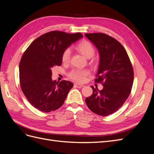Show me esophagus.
<instances>
[{"mask_svg": "<svg viewBox=\"0 0 154 154\" xmlns=\"http://www.w3.org/2000/svg\"><path fill=\"white\" fill-rule=\"evenodd\" d=\"M74 86L75 87H77V88H82L83 87H84V85H83L79 84V83H74Z\"/></svg>", "mask_w": 154, "mask_h": 154, "instance_id": "obj_1", "label": "esophagus"}]
</instances>
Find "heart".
I'll return each instance as SVG.
<instances>
[{
  "label": "heart",
  "mask_w": 154,
  "mask_h": 154,
  "mask_svg": "<svg viewBox=\"0 0 154 154\" xmlns=\"http://www.w3.org/2000/svg\"><path fill=\"white\" fill-rule=\"evenodd\" d=\"M76 50L82 54L86 58H91L95 53V48L91 42L88 40H82L76 45ZM71 57V51L67 48L63 51L62 55V60L63 62H69ZM89 71L87 69H74L69 73V77L72 80L78 82H83L85 78L89 74Z\"/></svg>",
  "instance_id": "1"
}]
</instances>
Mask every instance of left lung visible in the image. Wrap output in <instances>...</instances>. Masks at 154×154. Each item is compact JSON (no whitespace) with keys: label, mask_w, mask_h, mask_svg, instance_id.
<instances>
[{"label":"left lung","mask_w":154,"mask_h":154,"mask_svg":"<svg viewBox=\"0 0 154 154\" xmlns=\"http://www.w3.org/2000/svg\"><path fill=\"white\" fill-rule=\"evenodd\" d=\"M99 51L100 63L95 82L103 89L91 86L92 94L87 97V106L102 116L113 114L127 100L134 82V70L123 46L113 37L102 32L85 35Z\"/></svg>","instance_id":"obj_1"}]
</instances>
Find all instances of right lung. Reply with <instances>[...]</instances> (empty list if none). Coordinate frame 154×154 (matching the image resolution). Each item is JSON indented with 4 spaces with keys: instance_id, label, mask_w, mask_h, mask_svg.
<instances>
[{
    "instance_id": "1",
    "label": "right lung",
    "mask_w": 154,
    "mask_h": 154,
    "mask_svg": "<svg viewBox=\"0 0 154 154\" xmlns=\"http://www.w3.org/2000/svg\"><path fill=\"white\" fill-rule=\"evenodd\" d=\"M82 36L80 32L50 31L35 39L23 54L19 64L20 87L36 109L50 112L63 104L73 83L53 81L52 69L61 66L63 51Z\"/></svg>"
}]
</instances>
